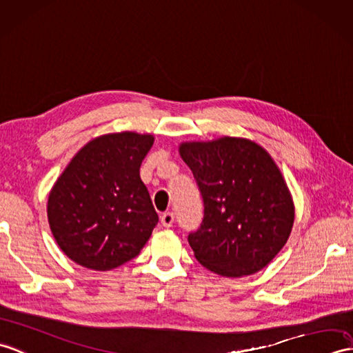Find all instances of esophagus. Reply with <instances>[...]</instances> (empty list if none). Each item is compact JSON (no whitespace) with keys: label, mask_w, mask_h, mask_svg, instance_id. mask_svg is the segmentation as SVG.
Segmentation results:
<instances>
[{"label":"esophagus","mask_w":353,"mask_h":353,"mask_svg":"<svg viewBox=\"0 0 353 353\" xmlns=\"http://www.w3.org/2000/svg\"><path fill=\"white\" fill-rule=\"evenodd\" d=\"M161 223H162L163 227H171V225H173V223H174V214H173V212H165V214L161 216Z\"/></svg>","instance_id":"34e87169"}]
</instances>
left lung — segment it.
<instances>
[{
    "label": "left lung",
    "mask_w": 353,
    "mask_h": 353,
    "mask_svg": "<svg viewBox=\"0 0 353 353\" xmlns=\"http://www.w3.org/2000/svg\"><path fill=\"white\" fill-rule=\"evenodd\" d=\"M204 201L201 227L188 237L195 259L221 276L241 278L268 266L288 242L294 203L263 145L242 137L182 141Z\"/></svg>",
    "instance_id": "left-lung-1"
}]
</instances>
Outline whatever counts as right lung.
<instances>
[{"label": "right lung", "instance_id": "obj_1", "mask_svg": "<svg viewBox=\"0 0 353 353\" xmlns=\"http://www.w3.org/2000/svg\"><path fill=\"white\" fill-rule=\"evenodd\" d=\"M154 137L132 130L99 135L81 147L49 191L48 223L77 265L111 270L137 257L158 214L139 177Z\"/></svg>", "mask_w": 353, "mask_h": 353}]
</instances>
